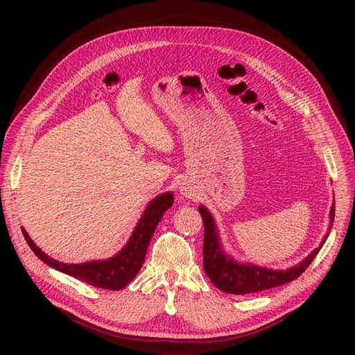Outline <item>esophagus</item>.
I'll use <instances>...</instances> for the list:
<instances>
[{
	"mask_svg": "<svg viewBox=\"0 0 355 355\" xmlns=\"http://www.w3.org/2000/svg\"><path fill=\"white\" fill-rule=\"evenodd\" d=\"M180 192H182V196H185L187 198H194L196 197V194H194V192H192V189H189L187 187H182Z\"/></svg>",
	"mask_w": 355,
	"mask_h": 355,
	"instance_id": "34e87169",
	"label": "esophagus"
}]
</instances>
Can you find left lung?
<instances>
[{"label":"left lung","mask_w":355,"mask_h":355,"mask_svg":"<svg viewBox=\"0 0 355 355\" xmlns=\"http://www.w3.org/2000/svg\"><path fill=\"white\" fill-rule=\"evenodd\" d=\"M198 211L204 222V272L222 292L231 295H247L293 282L306 270L329 237L333 219H335V202L331 204L329 213L330 222L327 234L321 240L320 245L311 252L302 262L290 266L287 270H272V268H265L250 262L235 261L231 254L223 250L218 225L214 222L213 214L204 206H198Z\"/></svg>","instance_id":"8db88e82"}]
</instances>
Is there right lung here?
Returning <instances> with one entry per match:
<instances>
[{"instance_id":"add662e5","label":"right lung","mask_w":355,"mask_h":355,"mask_svg":"<svg viewBox=\"0 0 355 355\" xmlns=\"http://www.w3.org/2000/svg\"><path fill=\"white\" fill-rule=\"evenodd\" d=\"M171 206H173V192H164V194L157 196L154 200L149 201L145 211L142 213L141 220L137 222L127 244L116 254L102 261L99 259L83 263L59 262L42 252L32 241L25 228H22V232L32 252L49 266L71 277L78 278V280L94 287L106 290H121L127 284H130L137 272L141 271L149 241L153 239L157 225L161 218H163L166 210H168Z\"/></svg>"}]
</instances>
